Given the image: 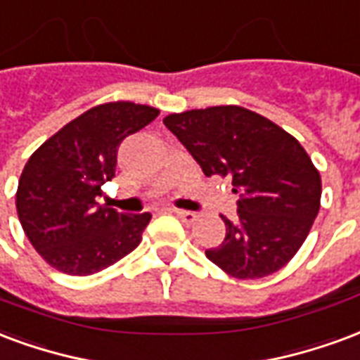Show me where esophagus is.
Masks as SVG:
<instances>
[{
    "mask_svg": "<svg viewBox=\"0 0 360 360\" xmlns=\"http://www.w3.org/2000/svg\"><path fill=\"white\" fill-rule=\"evenodd\" d=\"M172 212H174V214H176L178 219L182 220V222H186V224H193V222L199 219L198 214H195V212H191V211H180V209H174Z\"/></svg>",
    "mask_w": 360,
    "mask_h": 360,
    "instance_id": "1",
    "label": "esophagus"
}]
</instances>
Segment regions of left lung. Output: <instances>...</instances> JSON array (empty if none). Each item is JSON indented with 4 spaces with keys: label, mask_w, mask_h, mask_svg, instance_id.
Returning <instances> with one entry per match:
<instances>
[{
    "label": "left lung",
    "mask_w": 360,
    "mask_h": 360,
    "mask_svg": "<svg viewBox=\"0 0 360 360\" xmlns=\"http://www.w3.org/2000/svg\"><path fill=\"white\" fill-rule=\"evenodd\" d=\"M165 126L205 176H230L240 195L219 248L207 259L228 276L255 280L290 263L320 209L322 180L303 146L284 128L240 105L172 112Z\"/></svg>",
    "instance_id": "8db88e82"
}]
</instances>
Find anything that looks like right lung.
Returning a JSON list of instances; mask_svg holds the SVG:
<instances>
[{
	"label": "right lung",
	"instance_id": "1",
	"mask_svg": "<svg viewBox=\"0 0 360 360\" xmlns=\"http://www.w3.org/2000/svg\"><path fill=\"white\" fill-rule=\"evenodd\" d=\"M157 117L159 109L132 101L96 105L30 155L15 203L26 238L49 266L90 276L140 245L151 214H124L96 198L115 176L122 140Z\"/></svg>",
	"mask_w": 360,
	"mask_h": 360
}]
</instances>
